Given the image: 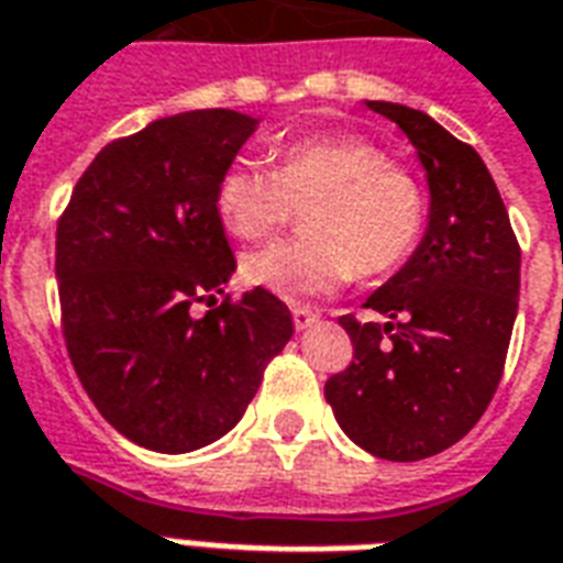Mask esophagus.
Here are the masks:
<instances>
[{
    "mask_svg": "<svg viewBox=\"0 0 563 563\" xmlns=\"http://www.w3.org/2000/svg\"><path fill=\"white\" fill-rule=\"evenodd\" d=\"M290 317H294V327H297L299 332H302V329H308V327H314V323H317V314L311 311V308H302V306L290 308Z\"/></svg>",
    "mask_w": 563,
    "mask_h": 563,
    "instance_id": "34e87169",
    "label": "esophagus"
}]
</instances>
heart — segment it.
Masks as SVG:
<instances>
[{"label": "heart", "instance_id": "heart-1", "mask_svg": "<svg viewBox=\"0 0 563 563\" xmlns=\"http://www.w3.org/2000/svg\"><path fill=\"white\" fill-rule=\"evenodd\" d=\"M306 207V236L249 252L243 282L282 299L332 294L353 278L379 276L412 252L424 228V189L358 136L299 139L278 151L276 168L234 159L217 184V213L234 236L257 240Z\"/></svg>", "mask_w": 563, "mask_h": 563}]
</instances>
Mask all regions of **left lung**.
I'll list each match as a JSON object with an SVG mask.
<instances>
[{"label": "left lung", "instance_id": "obj_1", "mask_svg": "<svg viewBox=\"0 0 563 563\" xmlns=\"http://www.w3.org/2000/svg\"><path fill=\"white\" fill-rule=\"evenodd\" d=\"M365 106L412 142L430 210L416 252L365 302L388 323L338 320L353 362L327 379V400L367 454L412 463L460 442L496 395L519 306V243L475 147L427 112Z\"/></svg>", "mask_w": 563, "mask_h": 563}]
</instances>
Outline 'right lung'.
<instances>
[{
    "label": "right lung",
    "instance_id": "obj_1",
    "mask_svg": "<svg viewBox=\"0 0 563 563\" xmlns=\"http://www.w3.org/2000/svg\"><path fill=\"white\" fill-rule=\"evenodd\" d=\"M257 118L192 109L95 156L56 231L65 341L100 416L130 442L186 454L243 418L266 362L294 335L269 290L217 302L236 261L217 184Z\"/></svg>",
    "mask_w": 563,
    "mask_h": 563
}]
</instances>
